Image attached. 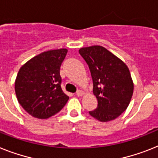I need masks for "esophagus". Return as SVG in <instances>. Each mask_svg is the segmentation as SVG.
Masks as SVG:
<instances>
[{"mask_svg":"<svg viewBox=\"0 0 158 158\" xmlns=\"http://www.w3.org/2000/svg\"><path fill=\"white\" fill-rule=\"evenodd\" d=\"M76 95L77 96H82V95H84V92H83V91H81V90H79V91L76 92Z\"/></svg>","mask_w":158,"mask_h":158,"instance_id":"obj_1","label":"esophagus"}]
</instances>
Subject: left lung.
<instances>
[{"instance_id": "1", "label": "left lung", "mask_w": 158, "mask_h": 158, "mask_svg": "<svg viewBox=\"0 0 158 158\" xmlns=\"http://www.w3.org/2000/svg\"><path fill=\"white\" fill-rule=\"evenodd\" d=\"M79 54L86 61L98 101L90 115L101 122L115 120L127 109L133 93V82L127 65L101 46L83 47Z\"/></svg>"}]
</instances>
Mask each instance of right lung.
<instances>
[{"mask_svg":"<svg viewBox=\"0 0 158 158\" xmlns=\"http://www.w3.org/2000/svg\"><path fill=\"white\" fill-rule=\"evenodd\" d=\"M67 49L50 50L38 54L20 68L15 80L19 104L28 113L47 119L60 112L69 97L61 88V64Z\"/></svg>","mask_w":158,"mask_h":158,"instance_id":"1","label":"right lung"}]
</instances>
